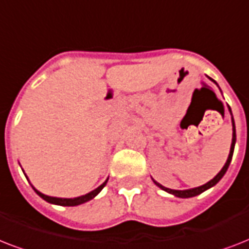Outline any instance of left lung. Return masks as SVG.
I'll list each match as a JSON object with an SVG mask.
<instances>
[{"instance_id":"8db88e82","label":"left lung","mask_w":249,"mask_h":249,"mask_svg":"<svg viewBox=\"0 0 249 249\" xmlns=\"http://www.w3.org/2000/svg\"><path fill=\"white\" fill-rule=\"evenodd\" d=\"M213 81V80H212ZM216 83V81H214ZM229 111L231 112V109H230V107H229ZM231 121H232V141H231V147H230V154H229V158L228 160H226V163H225L224 168L218 172V174H217L216 177L213 178V179H211L209 182H207L205 185L203 186H199V187H194V189H189V190H172V189H168V187H164L163 185H160L159 182H155L156 186H159L160 189L164 190V191H166V193L169 194H173L174 196H178V197H193V196H196V195H199V194L204 193L205 190L211 189V187H213V186L216 185L217 182L220 181L221 178L224 177L225 173H226V170H228L229 165H230V163H231V159H232V154H234V147H235V141H236V134H235V124H234V119L231 117Z\"/></svg>"}]
</instances>
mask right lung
<instances>
[{
  "instance_id": "add662e5",
  "label": "right lung",
  "mask_w": 249,
  "mask_h": 249,
  "mask_svg": "<svg viewBox=\"0 0 249 249\" xmlns=\"http://www.w3.org/2000/svg\"><path fill=\"white\" fill-rule=\"evenodd\" d=\"M27 177V176H25ZM107 181H108V178L106 179L103 183H102L99 187H97L95 190H93V191H90V193H88L86 195H83V196H79V197H73V199H67V197H54V196H48V195H45V194L40 193L38 190H36L35 187H33V190L36 191V194L38 195V196H41L44 200H46L48 203H52V204H56V205H64V207H75V205H80L83 204V203H86V201L91 200L93 197H95L98 195V194L101 193L102 189L105 187L106 183H107Z\"/></svg>"
}]
</instances>
